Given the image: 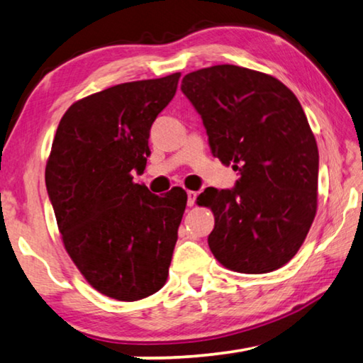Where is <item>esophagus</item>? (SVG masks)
<instances>
[{
    "mask_svg": "<svg viewBox=\"0 0 363 363\" xmlns=\"http://www.w3.org/2000/svg\"><path fill=\"white\" fill-rule=\"evenodd\" d=\"M195 199H196V192H194V190H189V192H187V205L194 206Z\"/></svg>",
    "mask_w": 363,
    "mask_h": 363,
    "instance_id": "obj_1",
    "label": "esophagus"
}]
</instances>
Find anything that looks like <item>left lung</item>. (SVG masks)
Masks as SVG:
<instances>
[{"mask_svg": "<svg viewBox=\"0 0 363 363\" xmlns=\"http://www.w3.org/2000/svg\"><path fill=\"white\" fill-rule=\"evenodd\" d=\"M181 89L213 157L240 173L235 189L196 196L214 214L211 253L243 274L285 266L314 223L318 195V149L298 97L272 75L229 64L187 73Z\"/></svg>", "mask_w": 363, "mask_h": 363, "instance_id": "obj_1", "label": "left lung"}]
</instances>
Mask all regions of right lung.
<instances>
[{"label": "right lung", "instance_id": "1", "mask_svg": "<svg viewBox=\"0 0 363 363\" xmlns=\"http://www.w3.org/2000/svg\"><path fill=\"white\" fill-rule=\"evenodd\" d=\"M181 73L121 83L73 102L60 120L45 179L60 238L84 280L116 301L167 284L187 194L133 182L150 155V126Z\"/></svg>", "mask_w": 363, "mask_h": 363}]
</instances>
